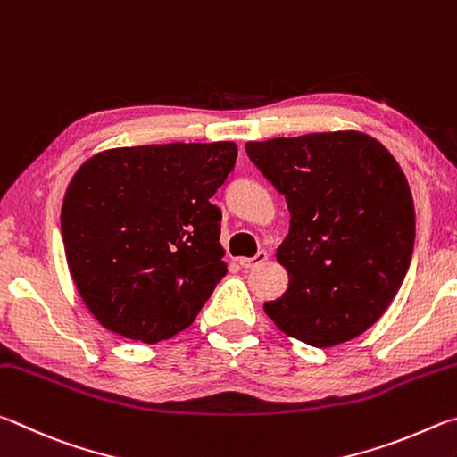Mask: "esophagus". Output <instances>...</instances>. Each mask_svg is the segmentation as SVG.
<instances>
[{
  "instance_id": "esophagus-1",
  "label": "esophagus",
  "mask_w": 457,
  "mask_h": 457,
  "mask_svg": "<svg viewBox=\"0 0 457 457\" xmlns=\"http://www.w3.org/2000/svg\"><path fill=\"white\" fill-rule=\"evenodd\" d=\"M267 259H269V254H267L265 251H261V253L254 254L253 259H241L238 262H241V267H243V269H254V267L262 265V262H265Z\"/></svg>"
}]
</instances>
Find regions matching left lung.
<instances>
[{
	"mask_svg": "<svg viewBox=\"0 0 457 457\" xmlns=\"http://www.w3.org/2000/svg\"><path fill=\"white\" fill-rule=\"evenodd\" d=\"M245 148L291 212L289 235L277 249L289 289L265 303V313L313 347L359 337L386 313L410 269L415 208L402 166L357 130Z\"/></svg>",
	"mask_w": 457,
	"mask_h": 457,
	"instance_id": "1",
	"label": "left lung"
}]
</instances>
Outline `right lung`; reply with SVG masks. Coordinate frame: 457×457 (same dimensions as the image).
<instances>
[{
  "mask_svg": "<svg viewBox=\"0 0 457 457\" xmlns=\"http://www.w3.org/2000/svg\"><path fill=\"white\" fill-rule=\"evenodd\" d=\"M235 142L112 148L68 184L62 237L79 297L108 331L158 343L195 321L227 275L220 208Z\"/></svg>",
  "mask_w": 457,
  "mask_h": 457,
  "instance_id": "1",
  "label": "right lung"
}]
</instances>
